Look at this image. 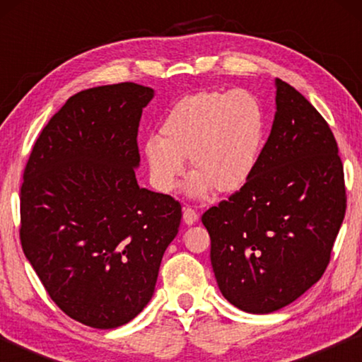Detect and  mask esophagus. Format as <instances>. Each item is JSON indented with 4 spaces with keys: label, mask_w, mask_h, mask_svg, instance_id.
Segmentation results:
<instances>
[{
    "label": "esophagus",
    "mask_w": 362,
    "mask_h": 362,
    "mask_svg": "<svg viewBox=\"0 0 362 362\" xmlns=\"http://www.w3.org/2000/svg\"><path fill=\"white\" fill-rule=\"evenodd\" d=\"M183 222L187 225L196 223L198 222V212L192 209V207H185V209H183Z\"/></svg>",
    "instance_id": "34e87169"
}]
</instances>
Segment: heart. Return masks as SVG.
<instances>
[{
  "mask_svg": "<svg viewBox=\"0 0 362 362\" xmlns=\"http://www.w3.org/2000/svg\"><path fill=\"white\" fill-rule=\"evenodd\" d=\"M265 134V112L247 90H203L182 97L159 122V137L144 142L151 185L173 193L188 159L194 170L187 183L192 198H203L214 188L222 193L240 189L259 164Z\"/></svg>",
  "mask_w": 362,
  "mask_h": 362,
  "instance_id": "obj_1",
  "label": "heart"
}]
</instances>
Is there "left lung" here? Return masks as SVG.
<instances>
[{
    "instance_id": "1",
    "label": "left lung",
    "mask_w": 362,
    "mask_h": 362,
    "mask_svg": "<svg viewBox=\"0 0 362 362\" xmlns=\"http://www.w3.org/2000/svg\"><path fill=\"white\" fill-rule=\"evenodd\" d=\"M276 113L246 185L203 214L218 289L268 315L320 281L345 217L339 146L326 119L276 78Z\"/></svg>"
}]
</instances>
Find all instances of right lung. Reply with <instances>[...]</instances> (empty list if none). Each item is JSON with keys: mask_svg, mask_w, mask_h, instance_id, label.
Returning <instances> with one entry per match:
<instances>
[{"mask_svg": "<svg viewBox=\"0 0 362 362\" xmlns=\"http://www.w3.org/2000/svg\"><path fill=\"white\" fill-rule=\"evenodd\" d=\"M153 97L136 83L70 97L23 173V254L59 308L89 327H119L145 308L179 233V201L136 179L139 122Z\"/></svg>", "mask_w": 362, "mask_h": 362, "instance_id": "right-lung-1", "label": "right lung"}]
</instances>
